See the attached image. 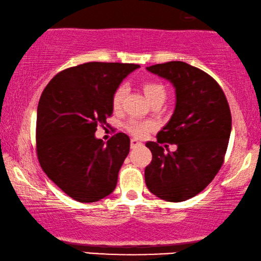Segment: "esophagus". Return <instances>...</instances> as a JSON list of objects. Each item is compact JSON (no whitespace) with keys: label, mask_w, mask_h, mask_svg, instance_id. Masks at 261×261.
Here are the masks:
<instances>
[{"label":"esophagus","mask_w":261,"mask_h":261,"mask_svg":"<svg viewBox=\"0 0 261 261\" xmlns=\"http://www.w3.org/2000/svg\"><path fill=\"white\" fill-rule=\"evenodd\" d=\"M142 144L140 141H138L137 139H132L130 140V147L134 148V147H138V146H141Z\"/></svg>","instance_id":"34e87169"}]
</instances>
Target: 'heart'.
Segmentation results:
<instances>
[{
    "label": "heart",
    "mask_w": 261,
    "mask_h": 261,
    "mask_svg": "<svg viewBox=\"0 0 261 261\" xmlns=\"http://www.w3.org/2000/svg\"><path fill=\"white\" fill-rule=\"evenodd\" d=\"M142 90L149 102L165 101L167 96V90L165 85L156 81H145L142 82ZM126 85L120 84L116 87L112 95V107L114 110H120L123 105L124 96H126ZM124 128L128 133L134 135L135 138H144L152 129H154V123L152 121H140L129 120L124 124Z\"/></svg>",
    "instance_id": "b5f03b06"
}]
</instances>
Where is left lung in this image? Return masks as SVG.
<instances>
[{"instance_id": "left-lung-1", "label": "left lung", "mask_w": 261, "mask_h": 261, "mask_svg": "<svg viewBox=\"0 0 261 261\" xmlns=\"http://www.w3.org/2000/svg\"><path fill=\"white\" fill-rule=\"evenodd\" d=\"M147 70L174 85L177 102L156 142L146 144L152 162L145 181L156 197L183 202L204 190L222 166L231 129L229 105L210 74L187 63L156 64ZM163 143L177 144V151L165 153Z\"/></svg>"}]
</instances>
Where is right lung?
<instances>
[{"instance_id": "1", "label": "right lung", "mask_w": 261, "mask_h": 261, "mask_svg": "<svg viewBox=\"0 0 261 261\" xmlns=\"http://www.w3.org/2000/svg\"><path fill=\"white\" fill-rule=\"evenodd\" d=\"M137 64L91 62L60 71L39 99L37 154L47 177L74 201L91 203L116 188L130 140L116 133L105 144L97 126L112 116V95Z\"/></svg>"}]
</instances>
